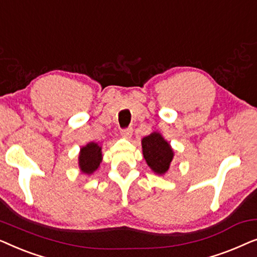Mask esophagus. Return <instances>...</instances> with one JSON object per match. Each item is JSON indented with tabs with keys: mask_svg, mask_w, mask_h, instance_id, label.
I'll list each match as a JSON object with an SVG mask.
<instances>
[{
	"mask_svg": "<svg viewBox=\"0 0 257 257\" xmlns=\"http://www.w3.org/2000/svg\"><path fill=\"white\" fill-rule=\"evenodd\" d=\"M120 135L122 138L125 139H130L133 135V128L132 127H128V128H125V130H121L120 131Z\"/></svg>",
	"mask_w": 257,
	"mask_h": 257,
	"instance_id": "34e87169",
	"label": "esophagus"
}]
</instances>
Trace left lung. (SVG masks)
Listing matches in <instances>:
<instances>
[{"instance_id":"1","label":"left lung","mask_w":257,"mask_h":257,"mask_svg":"<svg viewBox=\"0 0 257 257\" xmlns=\"http://www.w3.org/2000/svg\"><path fill=\"white\" fill-rule=\"evenodd\" d=\"M143 156L146 164L158 175H165L174 158L171 144L159 132H152L142 139Z\"/></svg>"}]
</instances>
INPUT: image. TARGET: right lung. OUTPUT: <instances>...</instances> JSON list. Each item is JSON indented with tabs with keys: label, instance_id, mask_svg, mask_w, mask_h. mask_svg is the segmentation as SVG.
Segmentation results:
<instances>
[{
	"label": "right lung",
	"instance_id": "right-lung-1",
	"mask_svg": "<svg viewBox=\"0 0 257 257\" xmlns=\"http://www.w3.org/2000/svg\"><path fill=\"white\" fill-rule=\"evenodd\" d=\"M101 160H103L101 146L98 143L91 142L79 151L78 166L80 172L84 174L91 175L94 173L99 168Z\"/></svg>",
	"mask_w": 257,
	"mask_h": 257
}]
</instances>
